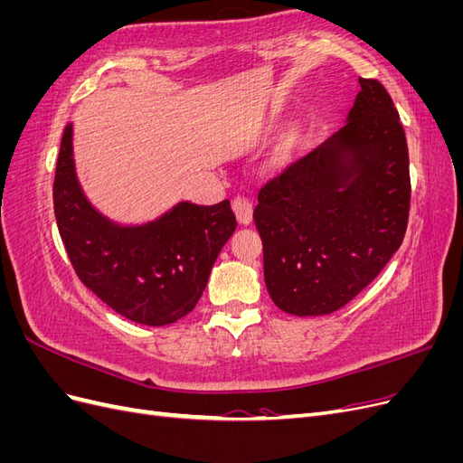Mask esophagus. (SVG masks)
Returning <instances> with one entry per match:
<instances>
[{
    "label": "esophagus",
    "mask_w": 463,
    "mask_h": 463,
    "mask_svg": "<svg viewBox=\"0 0 463 463\" xmlns=\"http://www.w3.org/2000/svg\"><path fill=\"white\" fill-rule=\"evenodd\" d=\"M232 206L237 216V222H240L241 226H249V223L253 222V203H250L247 197H235Z\"/></svg>",
    "instance_id": "1"
}]
</instances>
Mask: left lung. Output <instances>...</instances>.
Wrapping results in <instances>:
<instances>
[{
  "label": "left lung",
  "instance_id": "8db88e82",
  "mask_svg": "<svg viewBox=\"0 0 463 463\" xmlns=\"http://www.w3.org/2000/svg\"><path fill=\"white\" fill-rule=\"evenodd\" d=\"M345 125L259 191L264 282L278 309L330 315L381 274L410 216V156L398 109L374 79Z\"/></svg>",
  "mask_w": 463,
  "mask_h": 463
}]
</instances>
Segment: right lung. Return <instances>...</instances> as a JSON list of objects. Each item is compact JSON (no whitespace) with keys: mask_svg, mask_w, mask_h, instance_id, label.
<instances>
[{"mask_svg":"<svg viewBox=\"0 0 463 463\" xmlns=\"http://www.w3.org/2000/svg\"><path fill=\"white\" fill-rule=\"evenodd\" d=\"M53 213L80 282L121 317L165 326L189 315L237 228L230 201L177 203L141 226H121L89 203L75 172L69 123L55 165Z\"/></svg>","mask_w":463,"mask_h":463,"instance_id":"right-lung-1","label":"right lung"}]
</instances>
